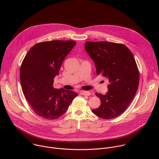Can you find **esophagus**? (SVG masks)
Segmentation results:
<instances>
[{
  "mask_svg": "<svg viewBox=\"0 0 159 159\" xmlns=\"http://www.w3.org/2000/svg\"><path fill=\"white\" fill-rule=\"evenodd\" d=\"M80 94L84 95V96H89L90 95V93L89 92V91H85V90H82V91H80Z\"/></svg>",
  "mask_w": 159,
  "mask_h": 159,
  "instance_id": "34e87169",
  "label": "esophagus"
}]
</instances>
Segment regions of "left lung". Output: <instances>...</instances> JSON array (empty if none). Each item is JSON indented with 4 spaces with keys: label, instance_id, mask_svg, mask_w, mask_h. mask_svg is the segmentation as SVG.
I'll use <instances>...</instances> for the list:
<instances>
[{
    "label": "left lung",
    "instance_id": "1",
    "mask_svg": "<svg viewBox=\"0 0 159 159\" xmlns=\"http://www.w3.org/2000/svg\"><path fill=\"white\" fill-rule=\"evenodd\" d=\"M85 49L95 63L97 74L106 77L109 83L105 95L96 93L101 105L92 111L102 119L116 118L128 108L139 87V71L134 58L121 43L87 41Z\"/></svg>",
    "mask_w": 159,
    "mask_h": 159
}]
</instances>
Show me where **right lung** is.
I'll return each mask as SVG.
<instances>
[{
  "instance_id": "right-lung-1",
  "label": "right lung",
  "mask_w": 159,
  "mask_h": 159,
  "mask_svg": "<svg viewBox=\"0 0 159 159\" xmlns=\"http://www.w3.org/2000/svg\"><path fill=\"white\" fill-rule=\"evenodd\" d=\"M75 44L72 40L38 43L30 49L22 62L20 80L22 93L33 111L43 118H59L78 96L72 90L53 87L63 60Z\"/></svg>"
}]
</instances>
